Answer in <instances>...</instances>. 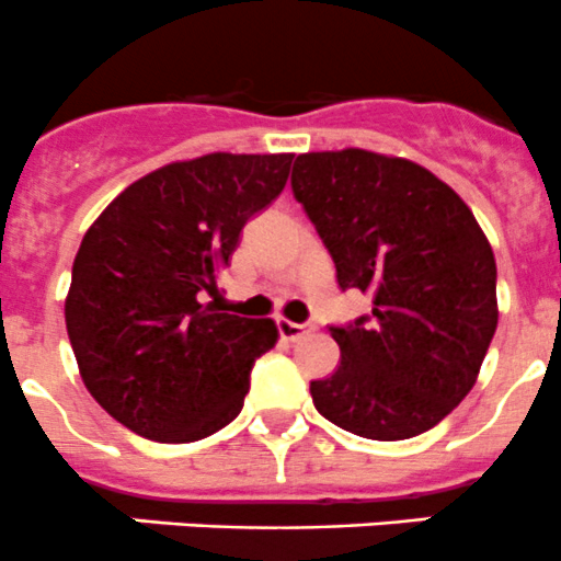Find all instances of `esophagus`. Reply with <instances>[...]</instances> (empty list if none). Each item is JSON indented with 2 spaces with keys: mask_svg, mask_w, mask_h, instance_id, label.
Listing matches in <instances>:
<instances>
[{
  "mask_svg": "<svg viewBox=\"0 0 561 561\" xmlns=\"http://www.w3.org/2000/svg\"><path fill=\"white\" fill-rule=\"evenodd\" d=\"M276 328H279V336L285 339V342H296V339L307 336L309 331H314L312 322H293V320H285V317L276 320Z\"/></svg>",
  "mask_w": 561,
  "mask_h": 561,
  "instance_id": "obj_1",
  "label": "esophagus"
}]
</instances>
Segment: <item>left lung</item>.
Returning <instances> with one entry per match:
<instances>
[{
    "label": "left lung",
    "instance_id": "left-lung-1",
    "mask_svg": "<svg viewBox=\"0 0 561 561\" xmlns=\"http://www.w3.org/2000/svg\"><path fill=\"white\" fill-rule=\"evenodd\" d=\"M293 195L371 314L331 325L339 369L314 380L322 417L366 439L437 426L478 380L496 331V263L467 203L426 168L366 149L309 151Z\"/></svg>",
    "mask_w": 561,
    "mask_h": 561
}]
</instances>
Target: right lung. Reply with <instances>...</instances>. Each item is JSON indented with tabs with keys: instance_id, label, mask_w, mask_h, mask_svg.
Returning <instances> with one entry per match:
<instances>
[{
	"instance_id": "add662e5",
	"label": "right lung",
	"mask_w": 561,
	"mask_h": 561,
	"mask_svg": "<svg viewBox=\"0 0 561 561\" xmlns=\"http://www.w3.org/2000/svg\"><path fill=\"white\" fill-rule=\"evenodd\" d=\"M290 162L228 151L171 162L129 184L83 236L67 336L83 386L129 432L195 443L244 407L252 364L279 331L203 298L217 293L247 219L285 190Z\"/></svg>"
}]
</instances>
